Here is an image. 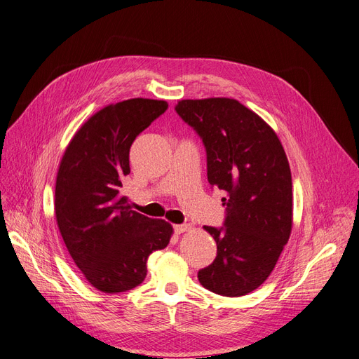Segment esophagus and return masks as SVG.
Listing matches in <instances>:
<instances>
[{
	"mask_svg": "<svg viewBox=\"0 0 359 359\" xmlns=\"http://www.w3.org/2000/svg\"><path fill=\"white\" fill-rule=\"evenodd\" d=\"M189 230H192V225H191V224H179V225H175V231H176L177 234H182V233L189 231Z\"/></svg>",
	"mask_w": 359,
	"mask_h": 359,
	"instance_id": "obj_1",
	"label": "esophagus"
}]
</instances>
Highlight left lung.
Wrapping results in <instances>:
<instances>
[{"label":"left lung","instance_id":"left-lung-1","mask_svg":"<svg viewBox=\"0 0 359 359\" xmlns=\"http://www.w3.org/2000/svg\"><path fill=\"white\" fill-rule=\"evenodd\" d=\"M175 110L206 151L212 187L224 191V225L208 227L217 257L198 272L202 287L241 297L268 279L292 227V180L273 129L234 99L180 100Z\"/></svg>","mask_w":359,"mask_h":359}]
</instances>
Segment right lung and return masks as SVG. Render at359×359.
<instances>
[{"label":"right lung","instance_id":"right-lung-1","mask_svg":"<svg viewBox=\"0 0 359 359\" xmlns=\"http://www.w3.org/2000/svg\"><path fill=\"white\" fill-rule=\"evenodd\" d=\"M167 107L151 99L109 104L77 130L61 160L56 222L74 263L99 291L118 294L140 285L148 256L173 234L168 222L134 211L121 194L132 142Z\"/></svg>","mask_w":359,"mask_h":359}]
</instances>
